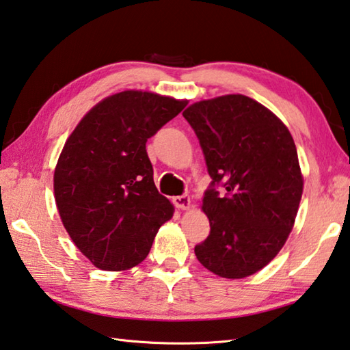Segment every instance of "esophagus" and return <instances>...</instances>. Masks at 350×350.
Returning <instances> with one entry per match:
<instances>
[{
    "label": "esophagus",
    "mask_w": 350,
    "mask_h": 350,
    "mask_svg": "<svg viewBox=\"0 0 350 350\" xmlns=\"http://www.w3.org/2000/svg\"><path fill=\"white\" fill-rule=\"evenodd\" d=\"M173 203L176 208L179 209H188L189 205H191V200H189V196L183 194V196H176L173 197Z\"/></svg>",
    "instance_id": "34e87169"
}]
</instances>
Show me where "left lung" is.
<instances>
[{"label":"left lung","mask_w":350,"mask_h":350,"mask_svg":"<svg viewBox=\"0 0 350 350\" xmlns=\"http://www.w3.org/2000/svg\"><path fill=\"white\" fill-rule=\"evenodd\" d=\"M183 118L213 179L202 200L211 231L196 257L225 278L256 274L283 247L301 200L294 139L274 113L243 94L200 100Z\"/></svg>","instance_id":"left-lung-1"}]
</instances>
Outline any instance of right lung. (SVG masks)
Masks as SVG:
<instances>
[{"label":"right lung","instance_id":"right-lung-1","mask_svg":"<svg viewBox=\"0 0 350 350\" xmlns=\"http://www.w3.org/2000/svg\"><path fill=\"white\" fill-rule=\"evenodd\" d=\"M187 100L126 90L94 105L62 148L55 200L68 236L104 271L145 260L174 208L157 191L147 144Z\"/></svg>","mask_w":350,"mask_h":350}]
</instances>
